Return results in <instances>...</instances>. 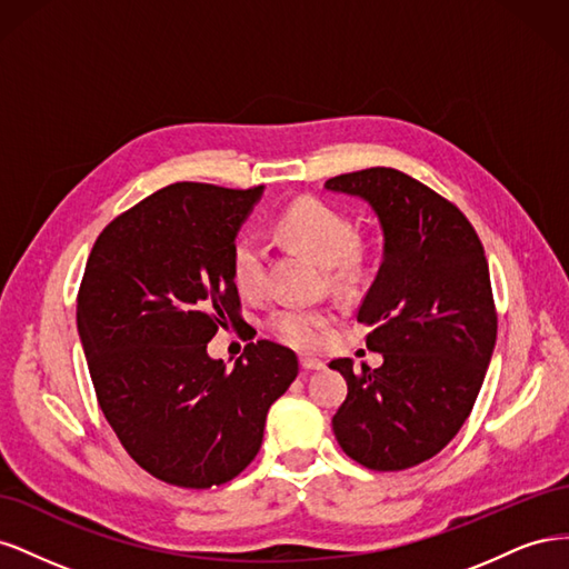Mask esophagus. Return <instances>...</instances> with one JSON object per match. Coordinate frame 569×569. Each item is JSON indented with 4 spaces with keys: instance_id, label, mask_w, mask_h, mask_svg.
Instances as JSON below:
<instances>
[{
    "instance_id": "34e87169",
    "label": "esophagus",
    "mask_w": 569,
    "mask_h": 569,
    "mask_svg": "<svg viewBox=\"0 0 569 569\" xmlns=\"http://www.w3.org/2000/svg\"><path fill=\"white\" fill-rule=\"evenodd\" d=\"M301 368H303V370H308V372H313V370H322V368H325V363H322V360H318V358L301 356Z\"/></svg>"
}]
</instances>
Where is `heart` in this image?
Wrapping results in <instances>:
<instances>
[{"label":"heart","mask_w":569,"mask_h":569,"mask_svg":"<svg viewBox=\"0 0 569 569\" xmlns=\"http://www.w3.org/2000/svg\"><path fill=\"white\" fill-rule=\"evenodd\" d=\"M278 230L322 266H337L339 278L351 268L356 230L347 216L320 199H299L280 213ZM232 282L244 297H258L266 287V253L256 234H239L230 251ZM330 313L303 306H284L268 316V330L301 351H318L327 341Z\"/></svg>","instance_id":"1"}]
</instances>
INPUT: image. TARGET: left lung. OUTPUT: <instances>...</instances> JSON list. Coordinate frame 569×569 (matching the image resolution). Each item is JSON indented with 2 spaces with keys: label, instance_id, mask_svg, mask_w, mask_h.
Returning <instances> with one entry per match:
<instances>
[{
  "label": "left lung",
  "instance_id": "1",
  "mask_svg": "<svg viewBox=\"0 0 569 569\" xmlns=\"http://www.w3.org/2000/svg\"><path fill=\"white\" fill-rule=\"evenodd\" d=\"M366 201L382 230V261L356 320L382 366L330 363L349 393L332 418L339 446L370 470L437 456L468 420L496 343L485 249L453 203L393 168L325 182Z\"/></svg>",
  "mask_w": 569,
  "mask_h": 569
}]
</instances>
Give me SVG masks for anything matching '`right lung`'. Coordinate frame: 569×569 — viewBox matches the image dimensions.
Wrapping results in <instances>:
<instances>
[{
	"label": "right lung",
	"instance_id": "1",
	"mask_svg": "<svg viewBox=\"0 0 569 569\" xmlns=\"http://www.w3.org/2000/svg\"><path fill=\"white\" fill-rule=\"evenodd\" d=\"M266 187L176 182L99 234L78 297V335L101 410L130 458L168 485L209 489L261 449L268 408L297 353L251 341L228 368L206 347L237 325L232 242Z\"/></svg>",
	"mask_w": 569,
	"mask_h": 569
}]
</instances>
